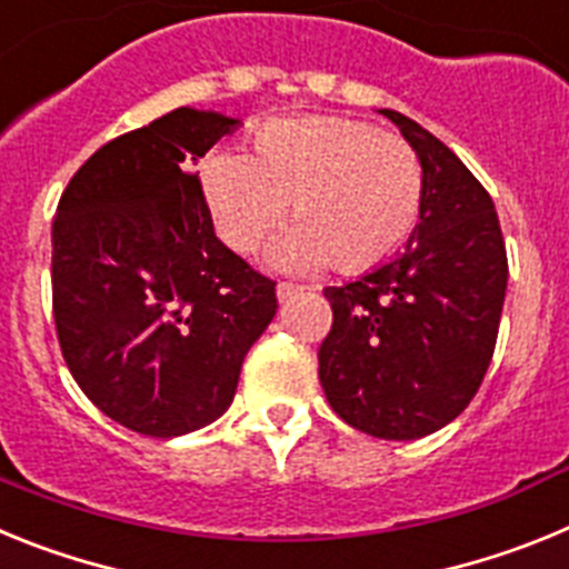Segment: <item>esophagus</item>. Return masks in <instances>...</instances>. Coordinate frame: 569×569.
Wrapping results in <instances>:
<instances>
[{"mask_svg": "<svg viewBox=\"0 0 569 569\" xmlns=\"http://www.w3.org/2000/svg\"><path fill=\"white\" fill-rule=\"evenodd\" d=\"M301 293H305V288H301V284H293V281H279V288H276V296H279L281 305Z\"/></svg>", "mask_w": 569, "mask_h": 569, "instance_id": "esophagus-1", "label": "esophagus"}]
</instances>
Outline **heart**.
<instances>
[{
  "mask_svg": "<svg viewBox=\"0 0 569 569\" xmlns=\"http://www.w3.org/2000/svg\"><path fill=\"white\" fill-rule=\"evenodd\" d=\"M202 188L219 236L253 253L293 213L276 248L288 270H373L393 259L419 224L425 170L401 136L350 116L273 119L253 133V153L213 150Z\"/></svg>",
  "mask_w": 569,
  "mask_h": 569,
  "instance_id": "1",
  "label": "heart"
}]
</instances>
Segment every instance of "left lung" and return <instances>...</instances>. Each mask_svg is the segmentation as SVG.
<instances>
[{
  "mask_svg": "<svg viewBox=\"0 0 569 569\" xmlns=\"http://www.w3.org/2000/svg\"><path fill=\"white\" fill-rule=\"evenodd\" d=\"M425 170V204L405 250L325 288L333 328L319 347L330 407L376 439L430 436L470 405L490 367L507 290V250L490 193L459 156L399 110Z\"/></svg>",
  "mask_w": 569,
  "mask_h": 569,
  "instance_id": "left-lung-1",
  "label": "left lung"
}]
</instances>
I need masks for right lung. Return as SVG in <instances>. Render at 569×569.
<instances>
[{
  "instance_id": "right-lung-1",
  "label": "right lung",
  "mask_w": 569,
  "mask_h": 569,
  "mask_svg": "<svg viewBox=\"0 0 569 569\" xmlns=\"http://www.w3.org/2000/svg\"><path fill=\"white\" fill-rule=\"evenodd\" d=\"M239 119L176 108L102 144L53 219V319L68 370L133 433H193L230 407L273 321L276 281L213 233L193 164Z\"/></svg>"
}]
</instances>
